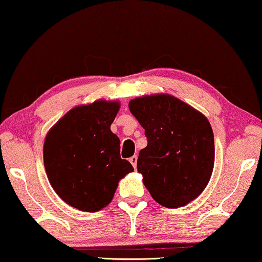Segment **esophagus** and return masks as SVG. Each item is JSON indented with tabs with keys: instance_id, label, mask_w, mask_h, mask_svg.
I'll use <instances>...</instances> for the list:
<instances>
[{
	"instance_id": "esophagus-1",
	"label": "esophagus",
	"mask_w": 262,
	"mask_h": 262,
	"mask_svg": "<svg viewBox=\"0 0 262 262\" xmlns=\"http://www.w3.org/2000/svg\"><path fill=\"white\" fill-rule=\"evenodd\" d=\"M129 162L133 165V167H134V168L136 169V162H138V156H136V155L132 156V158L129 159Z\"/></svg>"
}]
</instances>
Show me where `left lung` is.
<instances>
[{"instance_id":"1","label":"left lung","mask_w":262,"mask_h":262,"mask_svg":"<svg viewBox=\"0 0 262 262\" xmlns=\"http://www.w3.org/2000/svg\"><path fill=\"white\" fill-rule=\"evenodd\" d=\"M128 106L148 142L138 158L143 185L167 208L189 204L212 177L215 148L209 121L168 94L136 97Z\"/></svg>"}]
</instances>
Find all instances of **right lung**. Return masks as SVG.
<instances>
[{"instance_id": "add662e5", "label": "right lung", "mask_w": 262, "mask_h": 262, "mask_svg": "<svg viewBox=\"0 0 262 262\" xmlns=\"http://www.w3.org/2000/svg\"><path fill=\"white\" fill-rule=\"evenodd\" d=\"M118 101L97 100L70 109L46 136L43 162L53 189L66 204L83 212L109 205L119 181L134 168L120 156L111 130Z\"/></svg>"}]
</instances>
